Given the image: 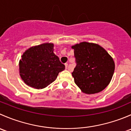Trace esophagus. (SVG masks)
Returning <instances> with one entry per match:
<instances>
[{
    "mask_svg": "<svg viewBox=\"0 0 131 131\" xmlns=\"http://www.w3.org/2000/svg\"><path fill=\"white\" fill-rule=\"evenodd\" d=\"M65 68L66 69H67V68H68V63H65Z\"/></svg>",
    "mask_w": 131,
    "mask_h": 131,
    "instance_id": "esophagus-1",
    "label": "esophagus"
}]
</instances>
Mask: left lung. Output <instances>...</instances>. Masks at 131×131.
<instances>
[{
    "label": "left lung",
    "instance_id": "left-lung-1",
    "mask_svg": "<svg viewBox=\"0 0 131 131\" xmlns=\"http://www.w3.org/2000/svg\"><path fill=\"white\" fill-rule=\"evenodd\" d=\"M76 67L72 76L76 85L85 94H95L106 88L115 70L113 59L105 49L83 42L72 47Z\"/></svg>",
    "mask_w": 131,
    "mask_h": 131
}]
</instances>
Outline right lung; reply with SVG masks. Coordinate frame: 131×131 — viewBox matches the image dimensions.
I'll use <instances>...</instances> for the list:
<instances>
[{
  "label": "right lung",
  "instance_id": "add662e5",
  "mask_svg": "<svg viewBox=\"0 0 131 131\" xmlns=\"http://www.w3.org/2000/svg\"><path fill=\"white\" fill-rule=\"evenodd\" d=\"M53 43H43L28 49L19 61V74L28 85L42 89L53 82L65 68L53 52Z\"/></svg>",
  "mask_w": 131,
  "mask_h": 131
}]
</instances>
